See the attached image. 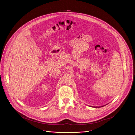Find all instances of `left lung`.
<instances>
[{"label":"left lung","instance_id":"obj_1","mask_svg":"<svg viewBox=\"0 0 135 135\" xmlns=\"http://www.w3.org/2000/svg\"><path fill=\"white\" fill-rule=\"evenodd\" d=\"M104 107V105H103V106H102V107H94V108H100V107Z\"/></svg>","mask_w":135,"mask_h":135}]
</instances>
